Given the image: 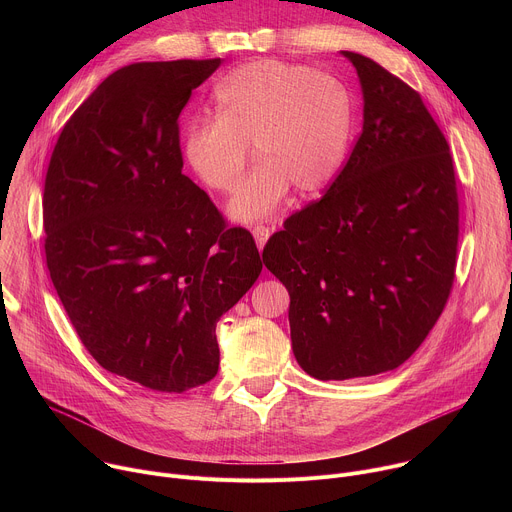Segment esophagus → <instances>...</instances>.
Returning a JSON list of instances; mask_svg holds the SVG:
<instances>
[{"mask_svg":"<svg viewBox=\"0 0 512 512\" xmlns=\"http://www.w3.org/2000/svg\"><path fill=\"white\" fill-rule=\"evenodd\" d=\"M271 233H273V229H269V227H265V225L253 227V237H255V243H257L259 249L265 247V243H267V239H269Z\"/></svg>","mask_w":512,"mask_h":512,"instance_id":"obj_1","label":"esophagus"}]
</instances>
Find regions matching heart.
I'll use <instances>...</instances> for the list:
<instances>
[{
	"label": "heart",
	"instance_id": "obj_1",
	"mask_svg": "<svg viewBox=\"0 0 512 512\" xmlns=\"http://www.w3.org/2000/svg\"><path fill=\"white\" fill-rule=\"evenodd\" d=\"M214 101L218 115L186 123L182 154L204 186L231 192L253 143L259 164L229 202L235 221H261L291 186L314 194L340 172L352 137V103L336 79L304 64L253 60L229 72Z\"/></svg>",
	"mask_w": 512,
	"mask_h": 512
}]
</instances>
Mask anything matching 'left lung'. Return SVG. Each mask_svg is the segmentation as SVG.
I'll return each instance as SVG.
<instances>
[{"mask_svg": "<svg viewBox=\"0 0 512 512\" xmlns=\"http://www.w3.org/2000/svg\"><path fill=\"white\" fill-rule=\"evenodd\" d=\"M362 89V131L328 192L285 218L265 267L289 291L300 367L320 381L403 364L450 298L458 188L450 145L417 91L342 50Z\"/></svg>", "mask_w": 512, "mask_h": 512, "instance_id": "8db88e82", "label": "left lung"}]
</instances>
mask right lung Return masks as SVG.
<instances>
[{"mask_svg": "<svg viewBox=\"0 0 512 512\" xmlns=\"http://www.w3.org/2000/svg\"><path fill=\"white\" fill-rule=\"evenodd\" d=\"M218 66L115 70L62 127L44 182L46 265L72 326L103 369L162 393L214 379L216 322L263 269L251 233L182 174L178 117Z\"/></svg>", "mask_w": 512, "mask_h": 512, "instance_id": "obj_1", "label": "right lung"}]
</instances>
